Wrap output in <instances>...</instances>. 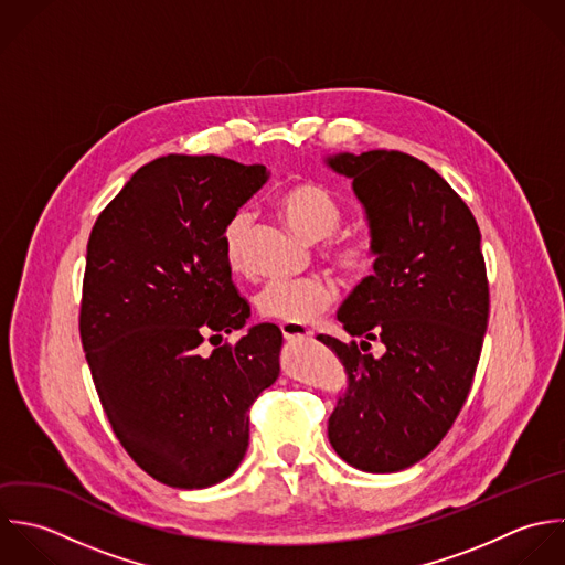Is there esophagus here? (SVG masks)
<instances>
[{
  "label": "esophagus",
  "mask_w": 565,
  "mask_h": 565,
  "mask_svg": "<svg viewBox=\"0 0 565 565\" xmlns=\"http://www.w3.org/2000/svg\"><path fill=\"white\" fill-rule=\"evenodd\" d=\"M279 328H281V334H284L286 341H301V339L312 337V332L301 323H281Z\"/></svg>",
  "instance_id": "1"
}]
</instances>
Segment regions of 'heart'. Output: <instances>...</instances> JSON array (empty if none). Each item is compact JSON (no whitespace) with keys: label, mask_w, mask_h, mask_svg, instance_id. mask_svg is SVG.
<instances>
[{"label":"heart","mask_w":565,"mask_h":565,"mask_svg":"<svg viewBox=\"0 0 565 565\" xmlns=\"http://www.w3.org/2000/svg\"><path fill=\"white\" fill-rule=\"evenodd\" d=\"M277 206L288 226L306 242L328 239L341 224V209L334 198L315 182L288 186ZM253 224L248 209H239L224 226V255L233 270L246 268V237ZM330 266L350 281H363L374 275L379 246L370 233H352L334 242L326 253ZM334 301L330 284L323 279H284L270 281L257 295V308L264 317L284 323H312Z\"/></svg>","instance_id":"b5f03b06"}]
</instances>
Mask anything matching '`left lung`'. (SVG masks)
<instances>
[{
	"label": "left lung",
	"instance_id": "obj_1",
	"mask_svg": "<svg viewBox=\"0 0 565 565\" xmlns=\"http://www.w3.org/2000/svg\"><path fill=\"white\" fill-rule=\"evenodd\" d=\"M326 164L352 180L379 246L374 275L339 310L361 343L319 334L348 374L328 438L350 467L396 473L440 445L469 396L489 323L482 235L449 182L409 153H337ZM372 340L383 358L366 352Z\"/></svg>",
	"mask_w": 565,
	"mask_h": 565
}]
</instances>
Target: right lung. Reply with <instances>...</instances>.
Listing matches in <instances>:
<instances>
[{"label": "right lung", "instance_id": "add662e5", "mask_svg": "<svg viewBox=\"0 0 565 565\" xmlns=\"http://www.w3.org/2000/svg\"><path fill=\"white\" fill-rule=\"evenodd\" d=\"M268 175L264 164L169 153L140 167L89 233L85 359L125 451L173 489H206L239 467L248 409L279 376L281 332L270 323L200 350L250 317L222 235Z\"/></svg>", "mask_w": 565, "mask_h": 565}]
</instances>
